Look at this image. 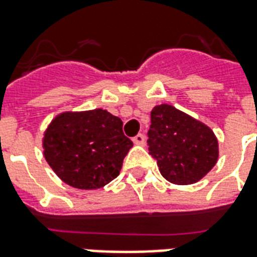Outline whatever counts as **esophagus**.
Returning <instances> with one entry per match:
<instances>
[{"label":"esophagus","mask_w":257,"mask_h":257,"mask_svg":"<svg viewBox=\"0 0 257 257\" xmlns=\"http://www.w3.org/2000/svg\"><path fill=\"white\" fill-rule=\"evenodd\" d=\"M132 140H133V143L136 144V146H144V144H146V136H144L143 133H139V135H136V136L133 137Z\"/></svg>","instance_id":"esophagus-1"}]
</instances>
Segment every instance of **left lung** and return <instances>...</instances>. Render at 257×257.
I'll return each instance as SVG.
<instances>
[{
	"mask_svg": "<svg viewBox=\"0 0 257 257\" xmlns=\"http://www.w3.org/2000/svg\"><path fill=\"white\" fill-rule=\"evenodd\" d=\"M147 135L148 151L160 174L175 185L198 182L218 159V143L213 131L171 105L152 109Z\"/></svg>",
	"mask_w": 257,
	"mask_h": 257,
	"instance_id": "1",
	"label": "left lung"
}]
</instances>
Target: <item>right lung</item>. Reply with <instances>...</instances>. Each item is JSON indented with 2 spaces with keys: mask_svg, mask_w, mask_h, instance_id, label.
Instances as JSON below:
<instances>
[{
  "mask_svg": "<svg viewBox=\"0 0 257 257\" xmlns=\"http://www.w3.org/2000/svg\"><path fill=\"white\" fill-rule=\"evenodd\" d=\"M133 147L122 121L107 110L62 113L44 133V158L67 185L82 190L103 187L115 179Z\"/></svg>",
  "mask_w": 257,
  "mask_h": 257,
  "instance_id": "right-lung-1",
  "label": "right lung"
}]
</instances>
